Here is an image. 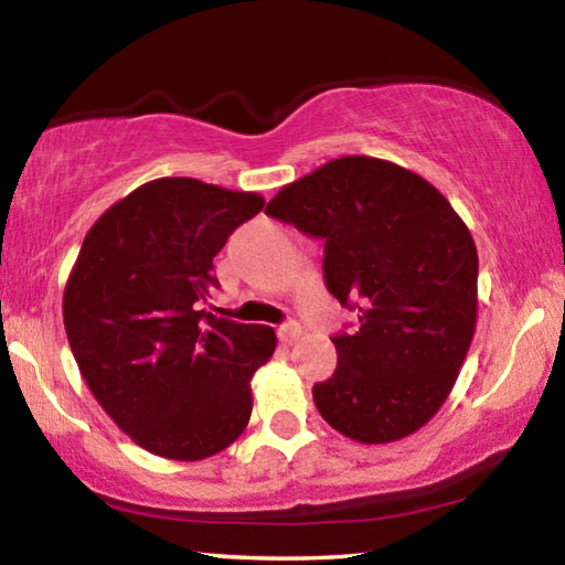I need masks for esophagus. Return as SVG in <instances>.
I'll return each instance as SVG.
<instances>
[{"mask_svg":"<svg viewBox=\"0 0 565 565\" xmlns=\"http://www.w3.org/2000/svg\"><path fill=\"white\" fill-rule=\"evenodd\" d=\"M299 337H301V327H299V323H296V321L281 323V327H279V339H281L284 343H294Z\"/></svg>","mask_w":565,"mask_h":565,"instance_id":"esophagus-1","label":"esophagus"}]
</instances>
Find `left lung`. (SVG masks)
Segmentation results:
<instances>
[{
    "mask_svg": "<svg viewBox=\"0 0 565 565\" xmlns=\"http://www.w3.org/2000/svg\"><path fill=\"white\" fill-rule=\"evenodd\" d=\"M266 214L323 238V279L359 309L337 371L313 386L331 428L359 444L406 438L436 416L478 317L473 236L448 199L394 161L341 157L286 184Z\"/></svg>",
    "mask_w": 565,
    "mask_h": 565,
    "instance_id": "obj_1",
    "label": "left lung"
}]
</instances>
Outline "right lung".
<instances>
[{
	"instance_id": "right-lung-1",
	"label": "right lung",
	"mask_w": 565,
	"mask_h": 565,
	"mask_svg": "<svg viewBox=\"0 0 565 565\" xmlns=\"http://www.w3.org/2000/svg\"><path fill=\"white\" fill-rule=\"evenodd\" d=\"M264 209L256 191L189 177L134 189L84 236L66 279L64 329L84 381L134 444L202 461L252 418L254 371L271 359V327L204 309L214 256Z\"/></svg>"
}]
</instances>
